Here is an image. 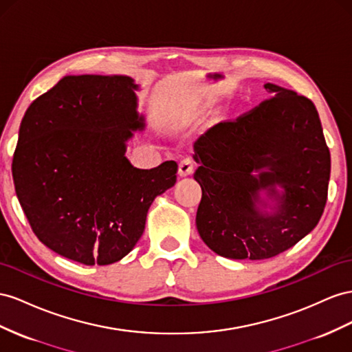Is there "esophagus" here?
<instances>
[{"label": "esophagus", "instance_id": "obj_1", "mask_svg": "<svg viewBox=\"0 0 352 352\" xmlns=\"http://www.w3.org/2000/svg\"><path fill=\"white\" fill-rule=\"evenodd\" d=\"M194 168H195V164H194L192 158L186 157V158H184V160L179 163V175H180V176L191 175V173L194 172Z\"/></svg>", "mask_w": 352, "mask_h": 352}]
</instances>
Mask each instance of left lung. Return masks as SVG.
Here are the masks:
<instances>
[{
    "mask_svg": "<svg viewBox=\"0 0 352 352\" xmlns=\"http://www.w3.org/2000/svg\"><path fill=\"white\" fill-rule=\"evenodd\" d=\"M265 89L274 96L217 122L194 144L203 191L197 230L223 258L283 253L314 230L327 201L330 153L314 103L271 82Z\"/></svg>",
    "mask_w": 352,
    "mask_h": 352,
    "instance_id": "8db88e82",
    "label": "left lung"
}]
</instances>
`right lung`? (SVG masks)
Instances as JSON below:
<instances>
[{
    "mask_svg": "<svg viewBox=\"0 0 352 352\" xmlns=\"http://www.w3.org/2000/svg\"><path fill=\"white\" fill-rule=\"evenodd\" d=\"M139 87L126 75H68L36 98L19 129L12 173L34 234L82 265H109L133 250L155 197L177 164L144 170L126 157L144 130Z\"/></svg>",
    "mask_w": 352,
    "mask_h": 352,
    "instance_id": "add662e5",
    "label": "right lung"
}]
</instances>
